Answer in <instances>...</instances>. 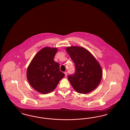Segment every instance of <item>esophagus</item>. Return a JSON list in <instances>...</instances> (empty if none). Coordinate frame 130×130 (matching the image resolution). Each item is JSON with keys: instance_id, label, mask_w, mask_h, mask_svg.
Masks as SVG:
<instances>
[{"instance_id": "obj_1", "label": "esophagus", "mask_w": 130, "mask_h": 130, "mask_svg": "<svg viewBox=\"0 0 130 130\" xmlns=\"http://www.w3.org/2000/svg\"><path fill=\"white\" fill-rule=\"evenodd\" d=\"M64 74H65V76H66L67 75V72H64Z\"/></svg>"}]
</instances>
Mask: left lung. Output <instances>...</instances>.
<instances>
[{
    "mask_svg": "<svg viewBox=\"0 0 130 130\" xmlns=\"http://www.w3.org/2000/svg\"><path fill=\"white\" fill-rule=\"evenodd\" d=\"M66 51L74 63L75 72L68 76L74 90L80 93H90L99 85L102 77V69L93 55L84 48L71 46Z\"/></svg>",
    "mask_w": 130,
    "mask_h": 130,
    "instance_id": "left-lung-1",
    "label": "left lung"
}]
</instances>
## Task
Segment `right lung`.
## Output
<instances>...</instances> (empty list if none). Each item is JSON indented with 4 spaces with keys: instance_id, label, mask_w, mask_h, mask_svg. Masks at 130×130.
I'll list each match as a JSON object with an SVG mask.
<instances>
[{
    "instance_id": "obj_1",
    "label": "right lung",
    "mask_w": 130,
    "mask_h": 130,
    "mask_svg": "<svg viewBox=\"0 0 130 130\" xmlns=\"http://www.w3.org/2000/svg\"><path fill=\"white\" fill-rule=\"evenodd\" d=\"M57 51L56 48H42L35 56L28 67V81L39 93L46 94L53 91L65 76L60 71L59 63L54 61Z\"/></svg>"
}]
</instances>
